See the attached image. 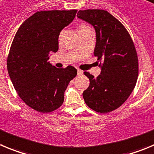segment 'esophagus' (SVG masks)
Instances as JSON below:
<instances>
[{
	"mask_svg": "<svg viewBox=\"0 0 154 154\" xmlns=\"http://www.w3.org/2000/svg\"><path fill=\"white\" fill-rule=\"evenodd\" d=\"M82 74H84V71L82 70H80V69H78V70H77V75L80 76L82 75Z\"/></svg>",
	"mask_w": 154,
	"mask_h": 154,
	"instance_id": "34e87169",
	"label": "esophagus"
}]
</instances>
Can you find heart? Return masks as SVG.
I'll return each instance as SVG.
<instances>
[{
  "label": "heart",
  "instance_id": "obj_1",
  "mask_svg": "<svg viewBox=\"0 0 154 154\" xmlns=\"http://www.w3.org/2000/svg\"><path fill=\"white\" fill-rule=\"evenodd\" d=\"M89 28H90V27H89L87 25H86V24H84V23H81L78 26V27H77V30H78V32H80V31H83V30L87 29Z\"/></svg>",
  "mask_w": 154,
  "mask_h": 154
}]
</instances>
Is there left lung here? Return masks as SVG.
Segmentation results:
<instances>
[{"label":"left lung","instance_id":"obj_1","mask_svg":"<svg viewBox=\"0 0 154 154\" xmlns=\"http://www.w3.org/2000/svg\"><path fill=\"white\" fill-rule=\"evenodd\" d=\"M77 17L95 28L94 55L98 57L102 69L97 77L87 71L84 73L90 80V86L84 91L83 97L94 111L110 112L120 107L135 87L138 76L135 46L125 27L108 11H80Z\"/></svg>","mask_w":154,"mask_h":154}]
</instances>
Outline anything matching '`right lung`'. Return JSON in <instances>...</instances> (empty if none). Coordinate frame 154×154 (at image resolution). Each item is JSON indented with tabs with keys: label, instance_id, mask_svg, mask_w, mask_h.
<instances>
[{
	"label": "right lung",
	"instance_id": "1",
	"mask_svg": "<svg viewBox=\"0 0 154 154\" xmlns=\"http://www.w3.org/2000/svg\"><path fill=\"white\" fill-rule=\"evenodd\" d=\"M77 10L38 11L17 30L8 57V70L19 97L42 113L62 105L64 91L77 70L73 66L57 68L48 61L58 50L60 32L72 22Z\"/></svg>",
	"mask_w": 154,
	"mask_h": 154
}]
</instances>
